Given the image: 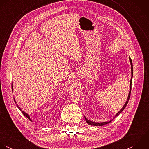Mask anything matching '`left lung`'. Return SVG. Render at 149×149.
Instances as JSON below:
<instances>
[{
    "instance_id": "obj_1",
    "label": "left lung",
    "mask_w": 149,
    "mask_h": 149,
    "mask_svg": "<svg viewBox=\"0 0 149 149\" xmlns=\"http://www.w3.org/2000/svg\"><path fill=\"white\" fill-rule=\"evenodd\" d=\"M130 59V63H131V81H130V92H129V94H128V99H127V102H125V104L124 105V106L123 107V108L120 110V111H118L116 115L115 116V117H116L117 116H118L120 113H122V111L124 110V109L126 107L128 103V101L130 100V95H131V85H132V77H133V65H132V60L131 58V57L129 58ZM85 121L86 122L90 125H93V126H103V125H104L106 124H109L110 123H111V121H107V122H103V123H95V122H93V121H91L89 120H88L85 117Z\"/></svg>"
}]
</instances>
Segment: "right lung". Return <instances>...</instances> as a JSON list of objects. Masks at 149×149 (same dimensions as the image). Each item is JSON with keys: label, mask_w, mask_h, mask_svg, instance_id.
Listing matches in <instances>:
<instances>
[{"label": "right lung", "mask_w": 149, "mask_h": 149, "mask_svg": "<svg viewBox=\"0 0 149 149\" xmlns=\"http://www.w3.org/2000/svg\"><path fill=\"white\" fill-rule=\"evenodd\" d=\"M11 88H12V91H13V85H11ZM14 102H15V103H16V102H15V99H14ZM17 107H18V109H19V110H21V111H22V114H24V116H25V117H26V118H28V120H30V121H32V120H31V118H30V117H29V115H28V114H27V113H25V112H24V111H22V110H21V108H20V107H19V106H18V105H17Z\"/></svg>", "instance_id": "right-lung-1"}]
</instances>
